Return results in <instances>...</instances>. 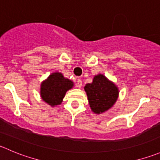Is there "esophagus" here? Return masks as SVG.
Instances as JSON below:
<instances>
[{
  "label": "esophagus",
  "mask_w": 160,
  "mask_h": 160,
  "mask_svg": "<svg viewBox=\"0 0 160 160\" xmlns=\"http://www.w3.org/2000/svg\"><path fill=\"white\" fill-rule=\"evenodd\" d=\"M82 84H83V83H82V80H80V79H79V80H77V88H80L82 87Z\"/></svg>",
  "instance_id": "34e87169"
}]
</instances>
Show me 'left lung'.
<instances>
[{
  "mask_svg": "<svg viewBox=\"0 0 160 160\" xmlns=\"http://www.w3.org/2000/svg\"><path fill=\"white\" fill-rule=\"evenodd\" d=\"M90 107L94 113H102L109 109L118 98V88L102 74L95 76L91 83L84 87Z\"/></svg>",
  "mask_w": 160,
  "mask_h": 160,
  "instance_id": "obj_1",
  "label": "left lung"
}]
</instances>
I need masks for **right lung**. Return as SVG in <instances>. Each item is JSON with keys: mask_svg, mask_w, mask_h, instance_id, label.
<instances>
[{"mask_svg": "<svg viewBox=\"0 0 160 160\" xmlns=\"http://www.w3.org/2000/svg\"><path fill=\"white\" fill-rule=\"evenodd\" d=\"M72 86V82L64 78L62 74L54 72L41 83V98L52 106L60 105L66 91L71 89Z\"/></svg>", "mask_w": 160, "mask_h": 160, "instance_id": "obj_1", "label": "right lung"}]
</instances>
